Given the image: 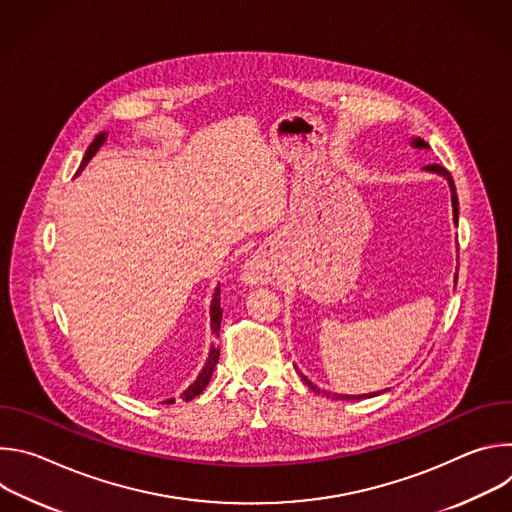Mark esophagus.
Segmentation results:
<instances>
[{"instance_id": "1", "label": "esophagus", "mask_w": 512, "mask_h": 512, "mask_svg": "<svg viewBox=\"0 0 512 512\" xmlns=\"http://www.w3.org/2000/svg\"><path fill=\"white\" fill-rule=\"evenodd\" d=\"M243 279L247 283H265L267 281V273L263 269V263L259 259H251L245 267V273H243Z\"/></svg>"}]
</instances>
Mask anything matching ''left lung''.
<instances>
[{
	"instance_id": "1",
	"label": "left lung",
	"mask_w": 512,
	"mask_h": 512,
	"mask_svg": "<svg viewBox=\"0 0 512 512\" xmlns=\"http://www.w3.org/2000/svg\"><path fill=\"white\" fill-rule=\"evenodd\" d=\"M417 148H427V143L423 141V139H417V141H413ZM425 170H429V172H435V174H440V176H444L446 180H448V184H450V190H452V204H454V221L458 223V194H456V186H454V178H452V174L444 168V166H440V164H429V166H425ZM456 281H458V277H456ZM304 381H306V385L314 391V393H322L314 383H310L306 377H304ZM334 399H362V395L360 397H350V395H332ZM364 397H371V395H364Z\"/></svg>"
}]
</instances>
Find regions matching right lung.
<instances>
[{
  "instance_id": "obj_1",
  "label": "right lung",
  "mask_w": 512,
  "mask_h": 512,
  "mask_svg": "<svg viewBox=\"0 0 512 512\" xmlns=\"http://www.w3.org/2000/svg\"><path fill=\"white\" fill-rule=\"evenodd\" d=\"M103 141H105V135H103V133L95 137V141L89 145V150H87V154H85V158H83V162H81L79 172H81V170L89 164V160L97 154V150L101 148V143H103ZM79 172H77V174H79ZM221 320H223L221 291L216 289L214 300H212V310H210V328H212V334H214V336H218V330H221ZM218 354H221V350H218L216 346H214V348H210V356H208V360H206V367H204V371L200 373V377L194 381V385H190V387L184 391V395H182V399H184V401H192L194 397H198V395L206 389V385H208V381H210V377H212V371H214L216 362H218ZM168 403H174V399H170Z\"/></svg>"
}]
</instances>
